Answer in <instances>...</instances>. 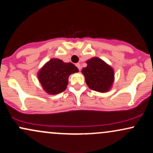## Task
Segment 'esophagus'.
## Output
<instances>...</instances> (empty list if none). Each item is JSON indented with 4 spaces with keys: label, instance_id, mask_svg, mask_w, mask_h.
<instances>
[{
    "label": "esophagus",
    "instance_id": "esophagus-1",
    "mask_svg": "<svg viewBox=\"0 0 153 153\" xmlns=\"http://www.w3.org/2000/svg\"><path fill=\"white\" fill-rule=\"evenodd\" d=\"M75 65H76V66H77V68H78L79 71H80V69H81V67H80V65L79 64V63H77V64Z\"/></svg>",
    "mask_w": 153,
    "mask_h": 153
}]
</instances>
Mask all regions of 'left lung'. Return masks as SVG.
<instances>
[{
    "label": "left lung",
    "mask_w": 153,
    "mask_h": 153,
    "mask_svg": "<svg viewBox=\"0 0 153 153\" xmlns=\"http://www.w3.org/2000/svg\"><path fill=\"white\" fill-rule=\"evenodd\" d=\"M85 62L87 66L81 72L89 88L100 93L109 91L114 82L113 68L97 57L88 59Z\"/></svg>",
    "instance_id": "8db88e82"
}]
</instances>
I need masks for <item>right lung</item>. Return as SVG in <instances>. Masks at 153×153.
I'll use <instances>...</instances> for the list:
<instances>
[{"mask_svg":"<svg viewBox=\"0 0 153 153\" xmlns=\"http://www.w3.org/2000/svg\"><path fill=\"white\" fill-rule=\"evenodd\" d=\"M78 71V68L73 63L52 58L38 71L37 78L47 94L56 95L65 90L70 75Z\"/></svg>","mask_w":153,"mask_h":153,"instance_id":"right-lung-1","label":"right lung"}]
</instances>
